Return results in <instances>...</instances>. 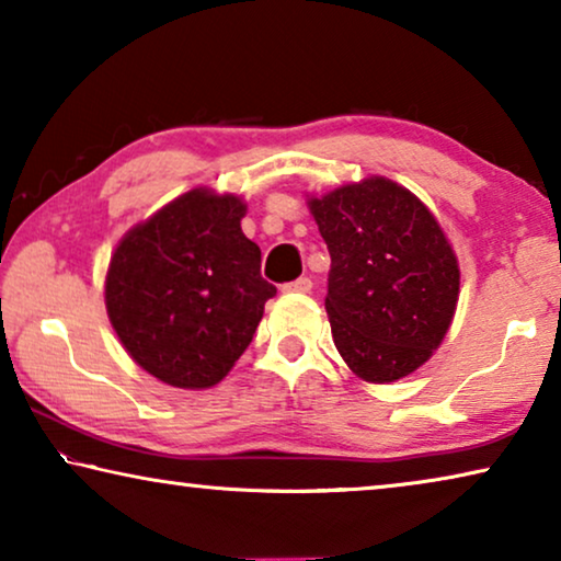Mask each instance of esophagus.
I'll return each mask as SVG.
<instances>
[{"instance_id":"34e87169","label":"esophagus","mask_w":561,"mask_h":561,"mask_svg":"<svg viewBox=\"0 0 561 561\" xmlns=\"http://www.w3.org/2000/svg\"><path fill=\"white\" fill-rule=\"evenodd\" d=\"M282 289H284V291H299V295H305V291L312 289V279H309V277H299V279H295V282L284 284Z\"/></svg>"}]
</instances>
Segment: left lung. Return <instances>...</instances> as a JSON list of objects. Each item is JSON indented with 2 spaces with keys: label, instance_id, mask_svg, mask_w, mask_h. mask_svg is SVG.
I'll use <instances>...</instances> for the list:
<instances>
[{
  "label": "left lung",
  "instance_id": "obj_1",
  "mask_svg": "<svg viewBox=\"0 0 561 561\" xmlns=\"http://www.w3.org/2000/svg\"><path fill=\"white\" fill-rule=\"evenodd\" d=\"M309 211L332 259L324 309L342 360L367 382L411 375L446 337L461 284L436 216L382 175L312 196Z\"/></svg>",
  "mask_w": 561,
  "mask_h": 561
}]
</instances>
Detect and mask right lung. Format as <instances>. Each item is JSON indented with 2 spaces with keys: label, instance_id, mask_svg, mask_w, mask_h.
I'll return each instance as SVG.
<instances>
[{
  "label": "right lung",
  "instance_id": "obj_1",
  "mask_svg": "<svg viewBox=\"0 0 561 561\" xmlns=\"http://www.w3.org/2000/svg\"><path fill=\"white\" fill-rule=\"evenodd\" d=\"M244 214L239 196L194 188L115 247L107 317L133 360L165 386L201 390L227 378L277 295L241 231Z\"/></svg>",
  "mask_w": 561,
  "mask_h": 561
}]
</instances>
